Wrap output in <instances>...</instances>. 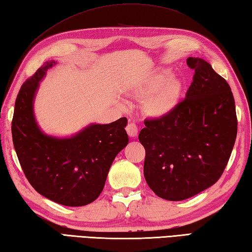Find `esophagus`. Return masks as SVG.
<instances>
[{
  "label": "esophagus",
  "instance_id": "1",
  "mask_svg": "<svg viewBox=\"0 0 252 252\" xmlns=\"http://www.w3.org/2000/svg\"><path fill=\"white\" fill-rule=\"evenodd\" d=\"M126 131L130 137H136L138 134V127L136 126V124L133 122H129L126 126Z\"/></svg>",
  "mask_w": 252,
  "mask_h": 252
}]
</instances>
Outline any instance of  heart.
Returning a JSON list of instances; mask_svg holds the SVG:
<instances>
[{
	"mask_svg": "<svg viewBox=\"0 0 252 252\" xmlns=\"http://www.w3.org/2000/svg\"><path fill=\"white\" fill-rule=\"evenodd\" d=\"M167 70H160L145 78L134 88L138 97L145 98L144 110L152 117L166 116L178 103L180 83L175 78H168Z\"/></svg>",
	"mask_w": 252,
	"mask_h": 252,
	"instance_id": "obj_1",
	"label": "heart"
}]
</instances>
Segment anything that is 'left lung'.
Returning a JSON list of instances; mask_svg holds the SVG:
<instances>
[{"instance_id":"obj_1","label":"left lung","mask_w":252,"mask_h":252,"mask_svg":"<svg viewBox=\"0 0 252 252\" xmlns=\"http://www.w3.org/2000/svg\"><path fill=\"white\" fill-rule=\"evenodd\" d=\"M192 83L166 116L146 119L139 142L152 190L179 201L213 186L222 175L237 137L235 98L226 79L199 57H188Z\"/></svg>"}]
</instances>
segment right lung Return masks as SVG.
<instances>
[{
    "label": "right lung",
    "instance_id": "obj_1",
    "mask_svg": "<svg viewBox=\"0 0 252 252\" xmlns=\"http://www.w3.org/2000/svg\"><path fill=\"white\" fill-rule=\"evenodd\" d=\"M46 62L17 94L12 137L17 158L32 187L60 205L79 207L100 195L115 157L128 144L127 118L110 124H91L72 137L44 134L34 116V97L46 70Z\"/></svg>",
    "mask_w": 252,
    "mask_h": 252
}]
</instances>
